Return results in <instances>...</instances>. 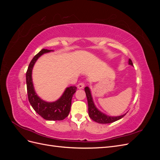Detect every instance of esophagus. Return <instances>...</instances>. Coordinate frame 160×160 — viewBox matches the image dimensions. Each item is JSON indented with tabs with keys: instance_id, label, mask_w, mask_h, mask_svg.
<instances>
[{
	"instance_id": "1",
	"label": "esophagus",
	"mask_w": 160,
	"mask_h": 160,
	"mask_svg": "<svg viewBox=\"0 0 160 160\" xmlns=\"http://www.w3.org/2000/svg\"><path fill=\"white\" fill-rule=\"evenodd\" d=\"M84 86H85V83H83V82H81L80 83L77 85V88H78V89H83L84 88Z\"/></svg>"
}]
</instances>
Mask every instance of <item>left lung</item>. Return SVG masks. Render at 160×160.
<instances>
[{
  "instance_id": "obj_1",
  "label": "left lung",
  "mask_w": 160,
  "mask_h": 160,
  "mask_svg": "<svg viewBox=\"0 0 160 160\" xmlns=\"http://www.w3.org/2000/svg\"><path fill=\"white\" fill-rule=\"evenodd\" d=\"M129 65L133 66V62L130 59H129ZM85 91L87 96V99H88V111H89V118L93 119L94 122H98L99 123H111L114 122H116L120 119L123 118L124 116L126 115L125 113L123 115H119V116H109L108 115H105L103 112L100 111L98 108H96V106L94 104L93 98H92V95L90 89L88 87H85Z\"/></svg>"
}]
</instances>
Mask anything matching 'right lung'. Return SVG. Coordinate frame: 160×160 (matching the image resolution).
Returning <instances> with one entry per match:
<instances>
[{"mask_svg": "<svg viewBox=\"0 0 160 160\" xmlns=\"http://www.w3.org/2000/svg\"><path fill=\"white\" fill-rule=\"evenodd\" d=\"M51 51H53L45 49H42L33 57L28 65L26 72L28 99L34 110L42 118L49 121H60L64 119L69 115L71 109V99L72 95L76 92V87L71 86L67 88L63 94L59 99L53 102H47L41 99L36 93L32 80V70L35 62L42 55Z\"/></svg>", "mask_w": 160, "mask_h": 160, "instance_id": "1", "label": "right lung"}]
</instances>
